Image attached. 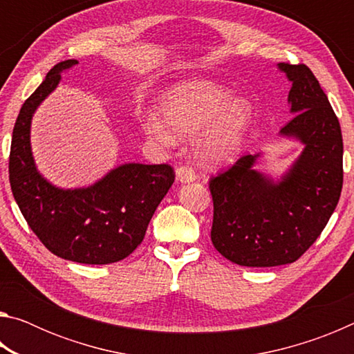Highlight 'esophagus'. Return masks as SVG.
I'll list each match as a JSON object with an SVG mask.
<instances>
[{
    "label": "esophagus",
    "instance_id": "esophagus-1",
    "mask_svg": "<svg viewBox=\"0 0 354 354\" xmlns=\"http://www.w3.org/2000/svg\"><path fill=\"white\" fill-rule=\"evenodd\" d=\"M176 178H178V181H181V183H192L196 179V173L194 169H192V167L181 165L176 169Z\"/></svg>",
    "mask_w": 354,
    "mask_h": 354
}]
</instances>
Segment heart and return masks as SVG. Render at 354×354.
Here are the masks:
<instances>
[{
    "instance_id": "b5f03b06",
    "label": "heart",
    "mask_w": 354,
    "mask_h": 354,
    "mask_svg": "<svg viewBox=\"0 0 354 354\" xmlns=\"http://www.w3.org/2000/svg\"><path fill=\"white\" fill-rule=\"evenodd\" d=\"M160 113L178 136L198 134L196 151L205 162L221 164L241 153L253 109L245 100H234L231 91L223 86L192 81L167 92L160 101ZM166 127L156 117L147 122L149 134L160 142L171 143L175 135Z\"/></svg>"
}]
</instances>
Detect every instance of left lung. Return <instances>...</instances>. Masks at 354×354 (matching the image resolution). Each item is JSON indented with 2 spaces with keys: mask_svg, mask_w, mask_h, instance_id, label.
I'll return each instance as SVG.
<instances>
[{
  "mask_svg": "<svg viewBox=\"0 0 354 354\" xmlns=\"http://www.w3.org/2000/svg\"><path fill=\"white\" fill-rule=\"evenodd\" d=\"M292 81L290 112L281 136L304 143L290 170L274 183L256 171L259 154H245L209 179L214 201L211 241L227 261L277 267L299 259L325 230L344 184L339 120L304 64H278Z\"/></svg>",
  "mask_w": 354,
  "mask_h": 354,
  "instance_id": "obj_1",
  "label": "left lung"
}]
</instances>
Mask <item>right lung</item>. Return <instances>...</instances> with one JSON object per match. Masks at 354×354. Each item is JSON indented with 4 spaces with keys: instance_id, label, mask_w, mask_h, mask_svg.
Masks as SVG:
<instances>
[{
    "instance_id": "obj_1",
    "label": "right lung",
    "mask_w": 354,
    "mask_h": 354,
    "mask_svg": "<svg viewBox=\"0 0 354 354\" xmlns=\"http://www.w3.org/2000/svg\"><path fill=\"white\" fill-rule=\"evenodd\" d=\"M76 64H56L23 103L12 133L9 183L29 227L53 254L103 266L124 259L142 243L175 171L169 164H124L91 187L73 190L55 187L40 175L29 143L32 113L55 91L62 71Z\"/></svg>"
}]
</instances>
